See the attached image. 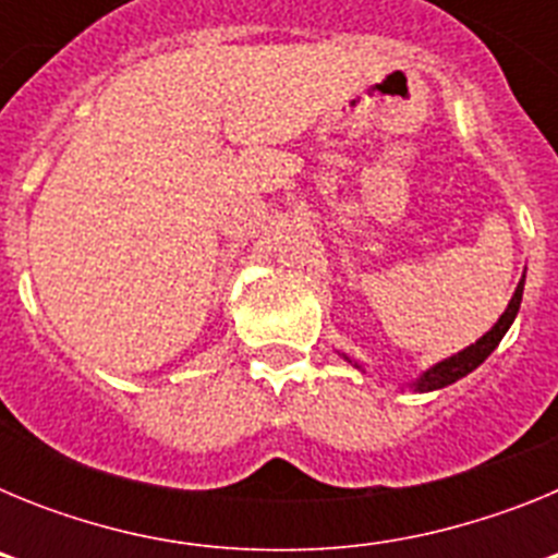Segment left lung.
I'll return each instance as SVG.
<instances>
[{
    "label": "left lung",
    "mask_w": 558,
    "mask_h": 558,
    "mask_svg": "<svg viewBox=\"0 0 558 558\" xmlns=\"http://www.w3.org/2000/svg\"><path fill=\"white\" fill-rule=\"evenodd\" d=\"M522 284H525V279H520V284H517L514 295H511L509 307H506V313H502L500 318H497V324L489 329V332L483 335L481 340H475L472 347L463 349V352L452 354V357L441 360V363H436V366H433V368H427V372L422 374V377H418L416 383H413V388H416V391H436V388L452 386L456 379H461V377H466V374H470V372H475V368L481 366L483 360H486L492 352H495L497 343H500V340H502V335L509 332V327H511V324H514L517 313H520V302H522ZM349 363H352V360H349ZM354 366H357V363H354Z\"/></svg>",
    "instance_id": "1"
}]
</instances>
